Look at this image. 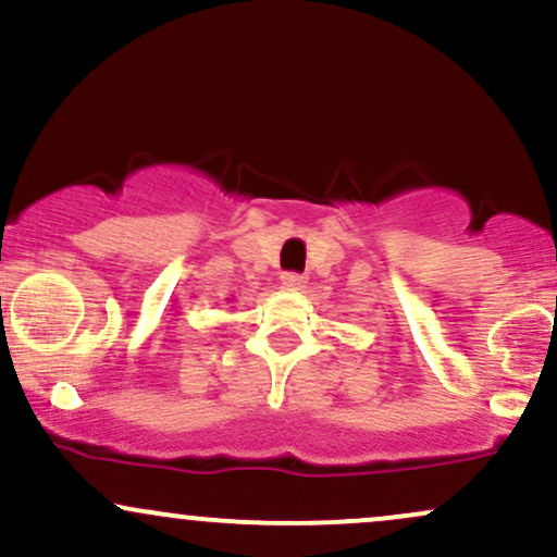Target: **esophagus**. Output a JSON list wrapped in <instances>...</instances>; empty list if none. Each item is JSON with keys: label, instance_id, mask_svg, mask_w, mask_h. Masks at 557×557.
Returning a JSON list of instances; mask_svg holds the SVG:
<instances>
[{"label": "esophagus", "instance_id": "esophagus-1", "mask_svg": "<svg viewBox=\"0 0 557 557\" xmlns=\"http://www.w3.org/2000/svg\"><path fill=\"white\" fill-rule=\"evenodd\" d=\"M283 287H285V290H293V293L304 290L306 277H304V274H296V272H285L283 274Z\"/></svg>", "mask_w": 557, "mask_h": 557}]
</instances>
